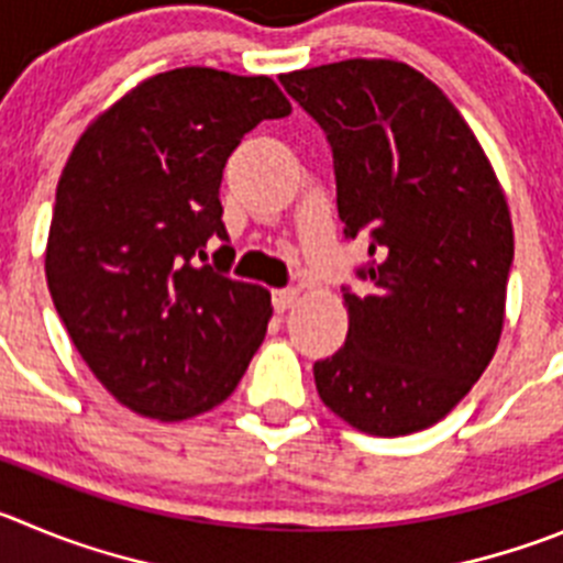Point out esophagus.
Returning a JSON list of instances; mask_svg holds the SVG:
<instances>
[{"mask_svg":"<svg viewBox=\"0 0 563 563\" xmlns=\"http://www.w3.org/2000/svg\"><path fill=\"white\" fill-rule=\"evenodd\" d=\"M297 297H299L297 288H277V291H272V306H275L277 313H283L297 302Z\"/></svg>","mask_w":563,"mask_h":563,"instance_id":"34e87169","label":"esophagus"}]
</instances>
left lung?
<instances>
[{"label": "left lung", "instance_id": "left-lung-1", "mask_svg": "<svg viewBox=\"0 0 563 563\" xmlns=\"http://www.w3.org/2000/svg\"><path fill=\"white\" fill-rule=\"evenodd\" d=\"M333 150L346 239L369 261L344 288L346 341L313 364L324 406L369 435L448 417L503 333L514 228L486 152L439 86L397 60L280 75Z\"/></svg>", "mask_w": 563, "mask_h": 563}]
</instances>
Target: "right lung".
Returning <instances> with one entry per match:
<instances>
[{
	"label": "right lung",
	"mask_w": 563,
	"mask_h": 563,
	"mask_svg": "<svg viewBox=\"0 0 563 563\" xmlns=\"http://www.w3.org/2000/svg\"><path fill=\"white\" fill-rule=\"evenodd\" d=\"M288 113L272 77L175 68L110 104L68 155L46 283L77 353L130 411L180 422L217 408L264 341L269 291L196 255L228 241L230 152Z\"/></svg>",
	"instance_id": "add662e5"
}]
</instances>
